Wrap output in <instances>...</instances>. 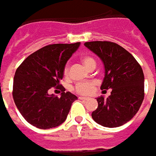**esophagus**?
Listing matches in <instances>:
<instances>
[{"instance_id":"1","label":"esophagus","mask_w":156,"mask_h":156,"mask_svg":"<svg viewBox=\"0 0 156 156\" xmlns=\"http://www.w3.org/2000/svg\"><path fill=\"white\" fill-rule=\"evenodd\" d=\"M79 99L82 100V101H88V100H90V98H88V97H79Z\"/></svg>"}]
</instances>
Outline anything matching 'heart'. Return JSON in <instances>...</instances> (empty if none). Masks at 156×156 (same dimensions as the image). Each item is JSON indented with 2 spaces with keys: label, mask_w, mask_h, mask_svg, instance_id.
<instances>
[{
  "label": "heart",
  "mask_w": 156,
  "mask_h": 156,
  "mask_svg": "<svg viewBox=\"0 0 156 156\" xmlns=\"http://www.w3.org/2000/svg\"><path fill=\"white\" fill-rule=\"evenodd\" d=\"M81 62L83 63V65L89 69L92 67H95L96 62L94 61L93 57L89 56V55H84L81 58ZM63 75L64 77H68L69 76V66L66 65L64 70H63ZM95 87V82L93 81H87V82H81V83H78L76 84L75 87V90L80 94H83V95H87L93 92Z\"/></svg>",
  "instance_id": "obj_1"
}]
</instances>
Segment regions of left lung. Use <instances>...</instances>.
<instances>
[{"label": "left lung", "mask_w": 156, "mask_h": 156, "mask_svg": "<svg viewBox=\"0 0 156 156\" xmlns=\"http://www.w3.org/2000/svg\"><path fill=\"white\" fill-rule=\"evenodd\" d=\"M85 47L94 53L104 65L101 90L112 89L104 99L97 97L98 108L92 118L107 128H116L130 121L144 99V75L140 64L122 47L110 41H89Z\"/></svg>", "instance_id": "1"}]
</instances>
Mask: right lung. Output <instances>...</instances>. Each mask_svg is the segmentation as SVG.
<instances>
[{
	"label": "right lung",
	"mask_w": 156,
	"mask_h": 156,
	"mask_svg": "<svg viewBox=\"0 0 156 156\" xmlns=\"http://www.w3.org/2000/svg\"><path fill=\"white\" fill-rule=\"evenodd\" d=\"M80 42L46 46L27 56L15 71L13 98L27 122L41 129L63 123L77 96L60 86L63 70ZM56 87L63 92L58 98L48 90Z\"/></svg>",
	"instance_id": "obj_1"
}]
</instances>
